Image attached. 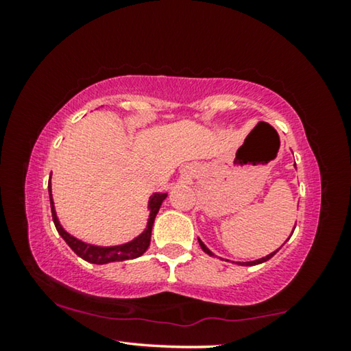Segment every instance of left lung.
I'll use <instances>...</instances> for the list:
<instances>
[{
  "instance_id": "1",
  "label": "left lung",
  "mask_w": 351,
  "mask_h": 351,
  "mask_svg": "<svg viewBox=\"0 0 351 351\" xmlns=\"http://www.w3.org/2000/svg\"><path fill=\"white\" fill-rule=\"evenodd\" d=\"M294 229H295V226H294ZM294 229H293V232H294ZM293 235V234H291ZM291 235H289V239H291ZM288 239V240H289ZM198 243H199V246H201V249H203V251L207 254V255H210V257H215V254H213L209 247H207L203 241H201L199 239H198ZM285 245V243H283ZM282 247V246H280ZM278 247V249H280ZM278 249H276L274 252H271V254H268L266 255V257H261V258H258V260H252V261H232V263H235V265H240V266H255V265H260V263H265V261H268L269 258H272L274 257V255L278 252ZM221 260H224V258H221ZM226 261H229V260H226Z\"/></svg>"
}]
</instances>
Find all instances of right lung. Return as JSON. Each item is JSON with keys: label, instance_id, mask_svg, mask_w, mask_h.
<instances>
[{"label": "right lung", "instance_id": "1", "mask_svg": "<svg viewBox=\"0 0 351 351\" xmlns=\"http://www.w3.org/2000/svg\"><path fill=\"white\" fill-rule=\"evenodd\" d=\"M47 190H49V201H51V212H52V219H54L57 232L60 234L62 239L68 243V246L73 249V251L79 255L80 258L90 261L94 265H106L112 263V261H123V260H133L141 257L144 254L148 246H150V239H152V229L154 218H156L159 209H161L162 201L167 198V192H154L150 199H148V210H150V215H148V221L145 229L142 230V234L134 237L132 241L122 243V245L116 246H97L91 245V243H85L79 239H75L74 235L68 234L66 230L62 228L60 221L57 218L54 199H52V190H51V180L47 184Z\"/></svg>", "mask_w": 351, "mask_h": 351}]
</instances>
